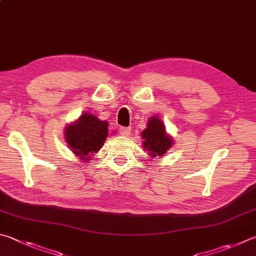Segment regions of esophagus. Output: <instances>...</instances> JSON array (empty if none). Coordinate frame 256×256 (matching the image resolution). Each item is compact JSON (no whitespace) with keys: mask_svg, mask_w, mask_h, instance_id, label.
<instances>
[{"mask_svg":"<svg viewBox=\"0 0 256 256\" xmlns=\"http://www.w3.org/2000/svg\"><path fill=\"white\" fill-rule=\"evenodd\" d=\"M120 132L124 136H128L131 134V128H120Z\"/></svg>","mask_w":256,"mask_h":256,"instance_id":"esophagus-1","label":"esophagus"}]
</instances>
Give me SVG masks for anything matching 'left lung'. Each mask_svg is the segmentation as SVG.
<instances>
[{
  "instance_id": "8db88e82",
  "label": "left lung",
  "mask_w": 256,
  "mask_h": 256,
  "mask_svg": "<svg viewBox=\"0 0 256 256\" xmlns=\"http://www.w3.org/2000/svg\"><path fill=\"white\" fill-rule=\"evenodd\" d=\"M141 136L142 148L148 151L150 158H162L174 146V138L166 133L164 122L156 115L148 118L146 128L143 130Z\"/></svg>"
}]
</instances>
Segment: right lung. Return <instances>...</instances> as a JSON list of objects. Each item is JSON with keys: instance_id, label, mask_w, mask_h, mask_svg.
Masks as SVG:
<instances>
[{"instance_id": "add662e5", "label": "right lung", "mask_w": 256, "mask_h": 256, "mask_svg": "<svg viewBox=\"0 0 256 256\" xmlns=\"http://www.w3.org/2000/svg\"><path fill=\"white\" fill-rule=\"evenodd\" d=\"M64 141L74 154L88 161L104 146L108 136V122L102 120L92 113L80 116L64 128Z\"/></svg>"}]
</instances>
